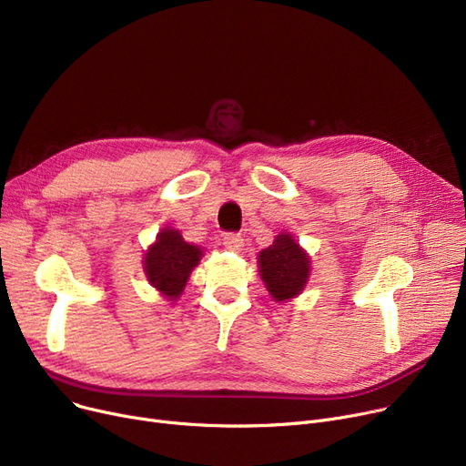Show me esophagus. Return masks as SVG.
Segmentation results:
<instances>
[{
	"instance_id": "34e87169",
	"label": "esophagus",
	"mask_w": 466,
	"mask_h": 466,
	"mask_svg": "<svg viewBox=\"0 0 466 466\" xmlns=\"http://www.w3.org/2000/svg\"><path fill=\"white\" fill-rule=\"evenodd\" d=\"M243 238L239 234H227L223 238V246L228 249V251H234V253H239L243 249Z\"/></svg>"
}]
</instances>
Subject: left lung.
I'll list each match as a JSON object with an SVG mask.
<instances>
[{
  "label": "left lung",
  "mask_w": 466,
  "mask_h": 466,
  "mask_svg": "<svg viewBox=\"0 0 466 466\" xmlns=\"http://www.w3.org/2000/svg\"><path fill=\"white\" fill-rule=\"evenodd\" d=\"M257 258L260 279L276 302H289L302 295L311 274V257L295 236L283 230Z\"/></svg>",
  "instance_id": "left-lung-1"
}]
</instances>
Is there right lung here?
Instances as JSON below:
<instances>
[{
    "mask_svg": "<svg viewBox=\"0 0 466 466\" xmlns=\"http://www.w3.org/2000/svg\"><path fill=\"white\" fill-rule=\"evenodd\" d=\"M202 257L200 246L185 241L179 230L164 227L143 255V272L166 300L176 302Z\"/></svg>",
    "mask_w": 466,
    "mask_h": 466,
    "instance_id": "add662e5",
    "label": "right lung"
}]
</instances>
